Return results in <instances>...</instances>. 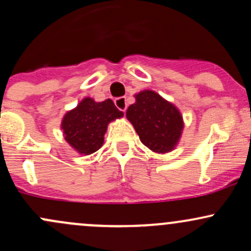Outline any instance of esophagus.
Instances as JSON below:
<instances>
[{"mask_svg":"<svg viewBox=\"0 0 251 251\" xmlns=\"http://www.w3.org/2000/svg\"><path fill=\"white\" fill-rule=\"evenodd\" d=\"M114 103H116L117 108L119 109V111L125 112L126 109H127V102H126V98L125 97L117 98V99L114 100Z\"/></svg>","mask_w":251,"mask_h":251,"instance_id":"obj_1","label":"esophagus"}]
</instances>
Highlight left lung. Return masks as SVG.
Segmentation results:
<instances>
[{
  "instance_id": "8db88e82",
  "label": "left lung",
  "mask_w": 251,
  "mask_h": 251,
  "mask_svg": "<svg viewBox=\"0 0 251 251\" xmlns=\"http://www.w3.org/2000/svg\"><path fill=\"white\" fill-rule=\"evenodd\" d=\"M126 117L145 146L158 153L171 151L179 140L183 120L177 108L152 91L135 96Z\"/></svg>"
}]
</instances>
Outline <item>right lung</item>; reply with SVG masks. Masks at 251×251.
Listing matches in <instances>:
<instances>
[{
  "instance_id": "obj_1",
  "label": "right lung",
  "mask_w": 251,
  "mask_h": 251,
  "mask_svg": "<svg viewBox=\"0 0 251 251\" xmlns=\"http://www.w3.org/2000/svg\"><path fill=\"white\" fill-rule=\"evenodd\" d=\"M123 117L111 99L96 102L86 98L76 108L68 112L62 120L65 139L79 153L91 154L102 146L109 122Z\"/></svg>"
}]
</instances>
